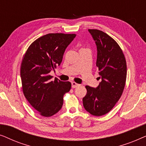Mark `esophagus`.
I'll use <instances>...</instances> for the list:
<instances>
[{"label":"esophagus","mask_w":146,"mask_h":146,"mask_svg":"<svg viewBox=\"0 0 146 146\" xmlns=\"http://www.w3.org/2000/svg\"><path fill=\"white\" fill-rule=\"evenodd\" d=\"M80 86V84H78L74 82H72V87L73 88H77L78 86Z\"/></svg>","instance_id":"esophagus-1"}]
</instances>
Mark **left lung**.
Masks as SVG:
<instances>
[{
	"mask_svg": "<svg viewBox=\"0 0 146 146\" xmlns=\"http://www.w3.org/2000/svg\"><path fill=\"white\" fill-rule=\"evenodd\" d=\"M97 47L96 66L102 81L96 88L86 86L83 98L86 110L95 116L108 113L122 94L127 76L126 61L121 48L106 33L88 29Z\"/></svg>",
	"mask_w": 146,
	"mask_h": 146,
	"instance_id": "8db88e82",
	"label": "left lung"
}]
</instances>
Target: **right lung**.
<instances>
[{
    "label": "right lung",
    "instance_id": "1",
    "mask_svg": "<svg viewBox=\"0 0 146 146\" xmlns=\"http://www.w3.org/2000/svg\"><path fill=\"white\" fill-rule=\"evenodd\" d=\"M75 34L51 33L34 41L27 49L21 66L24 95L41 115L50 117L63 105V96L71 88L70 82L58 78L52 80L49 74L60 66L68 46Z\"/></svg>",
    "mask_w": 146,
    "mask_h": 146
}]
</instances>
